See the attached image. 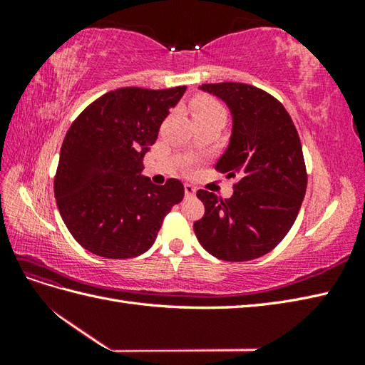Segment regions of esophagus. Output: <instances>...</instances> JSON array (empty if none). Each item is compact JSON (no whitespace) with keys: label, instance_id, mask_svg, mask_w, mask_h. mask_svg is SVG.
Listing matches in <instances>:
<instances>
[{"label":"esophagus","instance_id":"1","mask_svg":"<svg viewBox=\"0 0 365 365\" xmlns=\"http://www.w3.org/2000/svg\"><path fill=\"white\" fill-rule=\"evenodd\" d=\"M185 195H187V196H195L196 195V188L192 187L191 183H185Z\"/></svg>","mask_w":365,"mask_h":365}]
</instances>
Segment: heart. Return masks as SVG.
Wrapping results in <instances>:
<instances>
[{"mask_svg": "<svg viewBox=\"0 0 365 365\" xmlns=\"http://www.w3.org/2000/svg\"><path fill=\"white\" fill-rule=\"evenodd\" d=\"M191 113L196 123L213 120V119H220V120L226 119V108H224V105L220 102V100L208 96H200L192 100Z\"/></svg>", "mask_w": 365, "mask_h": 365, "instance_id": "1", "label": "heart"}]
</instances>
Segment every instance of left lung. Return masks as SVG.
<instances>
[{
  "label": "left lung",
  "mask_w": 365,
  "mask_h": 365,
  "mask_svg": "<svg viewBox=\"0 0 365 365\" xmlns=\"http://www.w3.org/2000/svg\"><path fill=\"white\" fill-rule=\"evenodd\" d=\"M232 113V136L215 169L237 177L229 199L199 190L205 213L195 232L205 251L226 262L254 260L289 234L302 204L307 173L294 123L277 98L251 84L210 83Z\"/></svg>",
  "instance_id": "1"
}]
</instances>
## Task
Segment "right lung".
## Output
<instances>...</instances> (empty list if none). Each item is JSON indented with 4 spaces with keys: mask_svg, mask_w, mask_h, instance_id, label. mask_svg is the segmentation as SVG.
Returning a JSON list of instances; mask_svg holds the SVG:
<instances>
[{
    "mask_svg": "<svg viewBox=\"0 0 365 365\" xmlns=\"http://www.w3.org/2000/svg\"><path fill=\"white\" fill-rule=\"evenodd\" d=\"M187 86L120 88L92 102L68 128L54 175L63 221L84 250L131 259L155 243L165 216L185 188L144 177V155Z\"/></svg>",
    "mask_w": 365,
    "mask_h": 365,
    "instance_id": "obj_1",
    "label": "right lung"
}]
</instances>
